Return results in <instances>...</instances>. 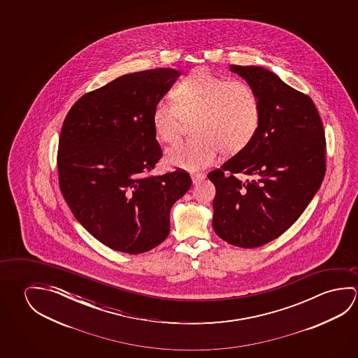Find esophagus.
Wrapping results in <instances>:
<instances>
[{
	"mask_svg": "<svg viewBox=\"0 0 358 358\" xmlns=\"http://www.w3.org/2000/svg\"><path fill=\"white\" fill-rule=\"evenodd\" d=\"M191 178H192V182H194V185H197L201 181H203L205 180L206 176L203 173H192L191 175Z\"/></svg>",
	"mask_w": 358,
	"mask_h": 358,
	"instance_id": "obj_1",
	"label": "esophagus"
}]
</instances>
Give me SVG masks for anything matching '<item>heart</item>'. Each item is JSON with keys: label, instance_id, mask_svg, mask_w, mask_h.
Here are the masks:
<instances>
[{"label": "heart", "instance_id": "heart-1", "mask_svg": "<svg viewBox=\"0 0 358 358\" xmlns=\"http://www.w3.org/2000/svg\"><path fill=\"white\" fill-rule=\"evenodd\" d=\"M173 103L153 107L152 126L159 140L176 141L194 124L196 138L177 142L166 151L167 164L194 171L210 166L218 153L240 152L257 132L261 107L251 85L196 69L172 91Z\"/></svg>", "mask_w": 358, "mask_h": 358}]
</instances>
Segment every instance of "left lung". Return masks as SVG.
Masks as SVG:
<instances>
[{
  "instance_id": "1",
  "label": "left lung",
  "mask_w": 358,
  "mask_h": 358,
  "mask_svg": "<svg viewBox=\"0 0 358 358\" xmlns=\"http://www.w3.org/2000/svg\"><path fill=\"white\" fill-rule=\"evenodd\" d=\"M229 69L256 91L261 118L251 142L208 173L216 187L212 226L231 245L253 248L281 236L305 211L324 177L326 140L308 96L261 66Z\"/></svg>"
}]
</instances>
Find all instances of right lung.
Wrapping results in <instances>:
<instances>
[{
    "label": "right lung",
    "instance_id": "obj_1",
    "mask_svg": "<svg viewBox=\"0 0 358 358\" xmlns=\"http://www.w3.org/2000/svg\"><path fill=\"white\" fill-rule=\"evenodd\" d=\"M181 76L173 69L123 75L83 94L59 135V188L78 222L115 251L138 255L166 240L170 212L192 181L177 170L148 176L162 151L153 107Z\"/></svg>",
    "mask_w": 358,
    "mask_h": 358
}]
</instances>
